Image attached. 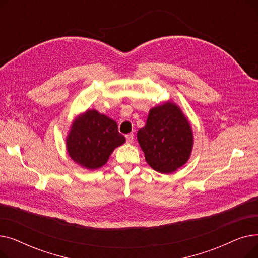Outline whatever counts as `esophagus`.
<instances>
[{"label":"esophagus","instance_id":"obj_1","mask_svg":"<svg viewBox=\"0 0 258 258\" xmlns=\"http://www.w3.org/2000/svg\"><path fill=\"white\" fill-rule=\"evenodd\" d=\"M125 138H126V142L127 143H133L134 142V134L133 133L127 134L126 136H125Z\"/></svg>","mask_w":258,"mask_h":258}]
</instances>
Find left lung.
I'll return each instance as SVG.
<instances>
[{
    "label": "left lung",
    "instance_id": "8db88e82",
    "mask_svg": "<svg viewBox=\"0 0 258 258\" xmlns=\"http://www.w3.org/2000/svg\"><path fill=\"white\" fill-rule=\"evenodd\" d=\"M137 138L147 163L161 173L183 166L194 145L190 124L179 106L169 101L152 108Z\"/></svg>",
    "mask_w": 258,
    "mask_h": 258
}]
</instances>
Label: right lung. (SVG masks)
Instances as JSON below:
<instances>
[{"label":"right lung","mask_w":258,"mask_h":258,"mask_svg":"<svg viewBox=\"0 0 258 258\" xmlns=\"http://www.w3.org/2000/svg\"><path fill=\"white\" fill-rule=\"evenodd\" d=\"M125 142L117 123L97 111L88 110L73 122L67 138L71 159L87 169H96L106 163L115 148Z\"/></svg>","instance_id":"1"}]
</instances>
